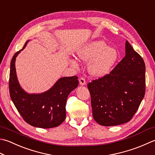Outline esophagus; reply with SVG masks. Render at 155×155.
<instances>
[{"label": "esophagus", "instance_id": "34e87169", "mask_svg": "<svg viewBox=\"0 0 155 155\" xmlns=\"http://www.w3.org/2000/svg\"><path fill=\"white\" fill-rule=\"evenodd\" d=\"M79 84H81V86H83L84 85V84H86V81H85V79H84V78L81 77L79 78Z\"/></svg>", "mask_w": 155, "mask_h": 155}]
</instances>
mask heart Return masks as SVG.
I'll use <instances>...</instances> for the list:
<instances>
[{"label":"heart","instance_id":"heart-1","mask_svg":"<svg viewBox=\"0 0 155 155\" xmlns=\"http://www.w3.org/2000/svg\"><path fill=\"white\" fill-rule=\"evenodd\" d=\"M76 57L82 62H89V73L96 77H102L110 73L119 58V53L115 48L108 47L104 41L89 42L76 51ZM70 64L77 68L74 59H68Z\"/></svg>","mask_w":155,"mask_h":155}]
</instances>
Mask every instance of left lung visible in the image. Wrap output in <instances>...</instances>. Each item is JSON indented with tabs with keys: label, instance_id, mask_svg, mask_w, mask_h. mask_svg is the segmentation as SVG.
Masks as SVG:
<instances>
[{
	"label": "left lung",
	"instance_id": "left-lung-1",
	"mask_svg": "<svg viewBox=\"0 0 155 155\" xmlns=\"http://www.w3.org/2000/svg\"><path fill=\"white\" fill-rule=\"evenodd\" d=\"M145 64L126 41V55L110 74L87 84L94 120L101 126L128 122L145 94Z\"/></svg>",
	"mask_w": 155,
	"mask_h": 155
}]
</instances>
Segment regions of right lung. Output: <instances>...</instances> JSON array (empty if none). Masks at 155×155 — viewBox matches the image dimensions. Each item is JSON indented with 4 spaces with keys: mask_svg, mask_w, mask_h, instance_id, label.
Returning <instances> with one entry per match:
<instances>
[{
    "mask_svg": "<svg viewBox=\"0 0 155 155\" xmlns=\"http://www.w3.org/2000/svg\"><path fill=\"white\" fill-rule=\"evenodd\" d=\"M29 41L11 60L9 75L11 98L23 120L29 125L41 128H54L65 120L66 100L70 93L78 87V77L60 78L49 90L41 93L25 91L17 79L15 60Z\"/></svg>",
    "mask_w": 155,
    "mask_h": 155,
    "instance_id": "obj_1",
    "label": "right lung"
}]
</instances>
